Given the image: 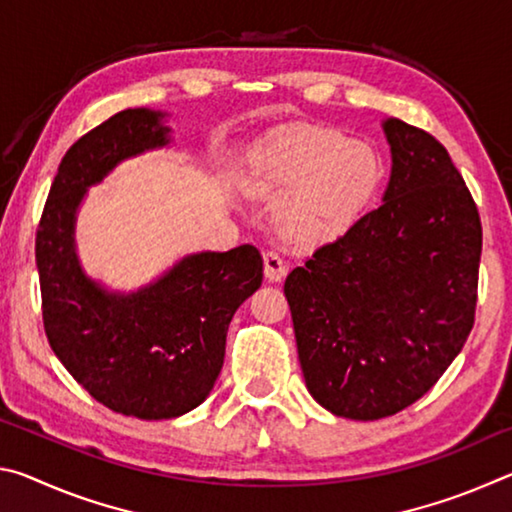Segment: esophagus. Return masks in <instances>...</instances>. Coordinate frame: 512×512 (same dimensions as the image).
Returning <instances> with one entry per match:
<instances>
[{"instance_id":"esophagus-1","label":"esophagus","mask_w":512,"mask_h":512,"mask_svg":"<svg viewBox=\"0 0 512 512\" xmlns=\"http://www.w3.org/2000/svg\"><path fill=\"white\" fill-rule=\"evenodd\" d=\"M264 275L268 282H282L287 277V264L277 253H264Z\"/></svg>"}]
</instances>
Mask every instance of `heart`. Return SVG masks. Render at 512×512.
Returning <instances> with one entry per match:
<instances>
[{
  "mask_svg": "<svg viewBox=\"0 0 512 512\" xmlns=\"http://www.w3.org/2000/svg\"><path fill=\"white\" fill-rule=\"evenodd\" d=\"M381 183V162L363 142L334 128H273L250 151L244 189L275 203L273 228L293 246H318L343 235Z\"/></svg>",
  "mask_w": 512,
  "mask_h": 512,
  "instance_id": "obj_1",
  "label": "heart"
}]
</instances>
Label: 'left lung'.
Here are the masks:
<instances>
[{
    "instance_id": "left-lung-1",
    "label": "left lung",
    "mask_w": 512,
    "mask_h": 512,
    "mask_svg": "<svg viewBox=\"0 0 512 512\" xmlns=\"http://www.w3.org/2000/svg\"><path fill=\"white\" fill-rule=\"evenodd\" d=\"M381 128L393 160L384 203L284 282L307 391L363 422L420 400L463 350L483 239L445 146L395 117Z\"/></svg>"
}]
</instances>
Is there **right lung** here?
<instances>
[{
	"label": "right lung",
	"instance_id": "add662e5",
	"mask_svg": "<svg viewBox=\"0 0 512 512\" xmlns=\"http://www.w3.org/2000/svg\"><path fill=\"white\" fill-rule=\"evenodd\" d=\"M167 112L131 108L83 135L60 160L38 225L36 264L51 350L94 400L140 420H171L205 402L228 325L262 287L255 246L192 253L137 291L83 271L76 214L88 189L124 160L171 144Z\"/></svg>",
	"mask_w": 512,
	"mask_h": 512
}]
</instances>
